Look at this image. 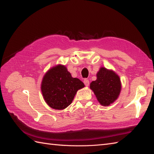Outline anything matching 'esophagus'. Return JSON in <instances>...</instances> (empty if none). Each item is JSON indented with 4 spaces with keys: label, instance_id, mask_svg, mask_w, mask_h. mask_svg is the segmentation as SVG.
<instances>
[{
    "label": "esophagus",
    "instance_id": "34e87169",
    "mask_svg": "<svg viewBox=\"0 0 154 154\" xmlns=\"http://www.w3.org/2000/svg\"><path fill=\"white\" fill-rule=\"evenodd\" d=\"M83 82H84V84L85 85V86H89V81L88 79H85L83 81Z\"/></svg>",
    "mask_w": 154,
    "mask_h": 154
}]
</instances>
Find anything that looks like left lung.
Instances as JSON below:
<instances>
[{"label": "left lung", "instance_id": "left-lung-1", "mask_svg": "<svg viewBox=\"0 0 154 154\" xmlns=\"http://www.w3.org/2000/svg\"><path fill=\"white\" fill-rule=\"evenodd\" d=\"M97 76V80L92 81L90 88L102 105L109 106L117 99L120 94V78L114 72L104 67L100 68Z\"/></svg>", "mask_w": 154, "mask_h": 154}]
</instances>
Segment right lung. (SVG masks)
Returning <instances> with one entry per match:
<instances>
[{"instance_id":"obj_1","label":"right lung","mask_w":154,"mask_h":154,"mask_svg":"<svg viewBox=\"0 0 154 154\" xmlns=\"http://www.w3.org/2000/svg\"><path fill=\"white\" fill-rule=\"evenodd\" d=\"M85 87L77 78H73L67 68L59 65L44 75L42 92L44 100L52 109L62 110L72 103L77 91Z\"/></svg>"}]
</instances>
